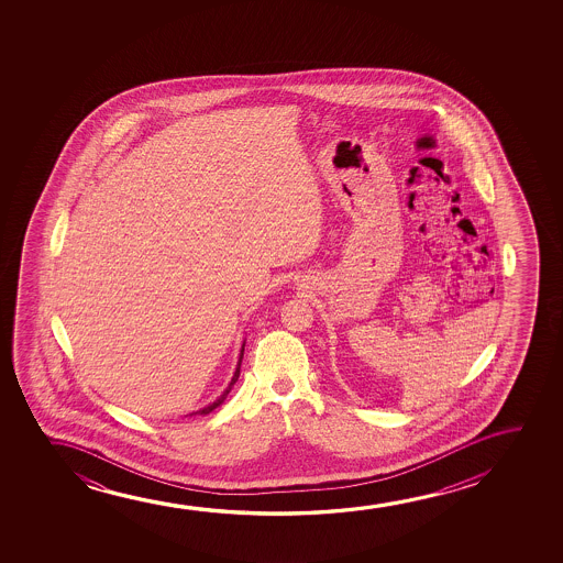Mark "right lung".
Here are the masks:
<instances>
[{"label":"right lung","instance_id":"add662e5","mask_svg":"<svg viewBox=\"0 0 563 563\" xmlns=\"http://www.w3.org/2000/svg\"><path fill=\"white\" fill-rule=\"evenodd\" d=\"M242 357H244V344H242V350H240V357H239V365H236V371H234V375H232L231 385L227 386V390H224L219 398H217L213 404H209V406H206L203 409H198V411H194V413H190V416H208V413H211L213 409L219 408L221 404H223L224 398H227V394L231 393L232 386H234V383L239 380L240 377V363H242Z\"/></svg>","mask_w":563,"mask_h":563}]
</instances>
